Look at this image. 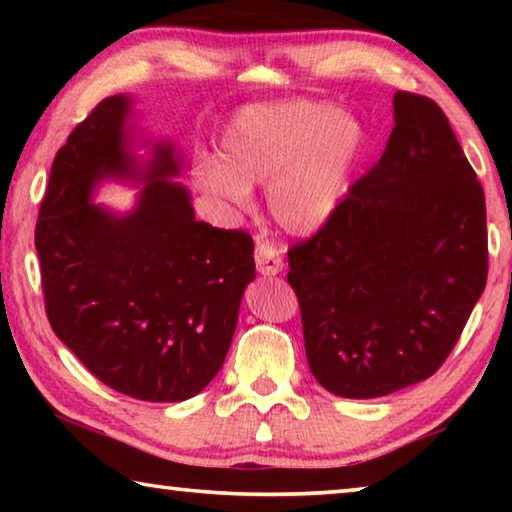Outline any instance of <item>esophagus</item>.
Returning a JSON list of instances; mask_svg holds the SVG:
<instances>
[{
    "instance_id": "34e87169",
    "label": "esophagus",
    "mask_w": 512,
    "mask_h": 512,
    "mask_svg": "<svg viewBox=\"0 0 512 512\" xmlns=\"http://www.w3.org/2000/svg\"><path fill=\"white\" fill-rule=\"evenodd\" d=\"M255 266L262 275H277L284 268V262L273 244H268V241H257Z\"/></svg>"
}]
</instances>
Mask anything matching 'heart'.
<instances>
[{
  "label": "heart",
  "instance_id": "b5f03b06",
  "mask_svg": "<svg viewBox=\"0 0 512 512\" xmlns=\"http://www.w3.org/2000/svg\"><path fill=\"white\" fill-rule=\"evenodd\" d=\"M223 162L198 164V187L237 210L250 185H268V210L282 230L311 235L341 205L361 149L354 119L323 103L250 106L223 135Z\"/></svg>",
  "mask_w": 512,
  "mask_h": 512
}]
</instances>
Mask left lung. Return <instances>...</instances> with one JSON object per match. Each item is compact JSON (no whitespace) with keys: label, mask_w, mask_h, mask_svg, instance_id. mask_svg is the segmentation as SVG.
Listing matches in <instances>:
<instances>
[{"label":"left lung","mask_w":512,"mask_h":512,"mask_svg":"<svg viewBox=\"0 0 512 512\" xmlns=\"http://www.w3.org/2000/svg\"><path fill=\"white\" fill-rule=\"evenodd\" d=\"M393 103L381 158L289 248L309 368L352 400L431 377L488 280L483 187L447 115L422 94Z\"/></svg>","instance_id":"8db88e82"}]
</instances>
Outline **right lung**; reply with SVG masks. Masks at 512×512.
<instances>
[{
    "instance_id": "right-lung-1",
    "label": "right lung",
    "mask_w": 512,
    "mask_h": 512,
    "mask_svg": "<svg viewBox=\"0 0 512 512\" xmlns=\"http://www.w3.org/2000/svg\"><path fill=\"white\" fill-rule=\"evenodd\" d=\"M128 99L108 97L60 146L36 223L45 311L56 336L112 391L183 402L221 370L255 277L253 237L194 219L178 164L155 149L128 216L88 198L103 176H133Z\"/></svg>"
}]
</instances>
